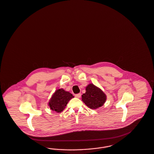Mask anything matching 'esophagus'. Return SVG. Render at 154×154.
Segmentation results:
<instances>
[{
  "instance_id": "esophagus-1",
  "label": "esophagus",
  "mask_w": 154,
  "mask_h": 154,
  "mask_svg": "<svg viewBox=\"0 0 154 154\" xmlns=\"http://www.w3.org/2000/svg\"><path fill=\"white\" fill-rule=\"evenodd\" d=\"M81 93H79V94H77L75 95V97H77V98H80L81 97Z\"/></svg>"
}]
</instances>
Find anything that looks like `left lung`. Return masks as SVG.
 Segmentation results:
<instances>
[{"instance_id": "left-lung-1", "label": "left lung", "mask_w": 154, "mask_h": 154, "mask_svg": "<svg viewBox=\"0 0 154 154\" xmlns=\"http://www.w3.org/2000/svg\"><path fill=\"white\" fill-rule=\"evenodd\" d=\"M85 93L82 95V100L91 109H96L103 106L106 101V95L93 84L86 87Z\"/></svg>"}]
</instances>
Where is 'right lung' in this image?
<instances>
[{"label":"right lung","instance_id":"right-lung-1","mask_svg":"<svg viewBox=\"0 0 154 154\" xmlns=\"http://www.w3.org/2000/svg\"><path fill=\"white\" fill-rule=\"evenodd\" d=\"M74 96L68 91L61 88L57 90L51 98L48 105L50 109L57 112H61Z\"/></svg>","mask_w":154,"mask_h":154}]
</instances>
